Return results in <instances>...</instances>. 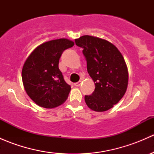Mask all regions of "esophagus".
I'll use <instances>...</instances> for the list:
<instances>
[{
	"label": "esophagus",
	"mask_w": 154,
	"mask_h": 154,
	"mask_svg": "<svg viewBox=\"0 0 154 154\" xmlns=\"http://www.w3.org/2000/svg\"><path fill=\"white\" fill-rule=\"evenodd\" d=\"M74 85H75V86L79 87L80 86V85H81V81H79V82H77V83H74Z\"/></svg>",
	"instance_id": "34e87169"
}]
</instances>
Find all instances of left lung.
I'll list each match as a JSON object with an SVG mask.
<instances>
[{"mask_svg":"<svg viewBox=\"0 0 154 154\" xmlns=\"http://www.w3.org/2000/svg\"><path fill=\"white\" fill-rule=\"evenodd\" d=\"M83 48L87 71L95 88L91 95H85L86 105L96 112L112 108L125 95L128 85V70L118 48L105 39L83 35L75 39Z\"/></svg>","mask_w":154,"mask_h":154,"instance_id":"obj_1","label":"left lung"}]
</instances>
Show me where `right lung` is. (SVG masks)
<instances>
[{"label":"right lung","instance_id":"add662e5","mask_svg":"<svg viewBox=\"0 0 154 154\" xmlns=\"http://www.w3.org/2000/svg\"><path fill=\"white\" fill-rule=\"evenodd\" d=\"M74 45L67 38L51 40L35 48L26 60L21 72L23 84L39 106L55 108L67 100L71 86L59 69V60L63 51Z\"/></svg>","mask_w":154,"mask_h":154}]
</instances>
